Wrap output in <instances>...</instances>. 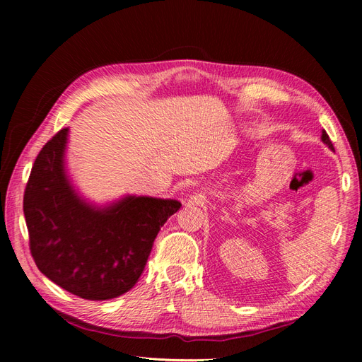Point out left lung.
Listing matches in <instances>:
<instances>
[{
  "mask_svg": "<svg viewBox=\"0 0 362 362\" xmlns=\"http://www.w3.org/2000/svg\"><path fill=\"white\" fill-rule=\"evenodd\" d=\"M322 141H323V144H325V145H327V146H329V148H331V149L334 151V146H332V141H331L329 136H327V134H326V131H325V129L322 131Z\"/></svg>",
  "mask_w": 362,
  "mask_h": 362,
  "instance_id": "obj_1",
  "label": "left lung"
}]
</instances>
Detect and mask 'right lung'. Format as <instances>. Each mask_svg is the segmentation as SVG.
I'll return each instance as SVG.
<instances>
[{
  "label": "right lung",
  "instance_id": "right-lung-1",
  "mask_svg": "<svg viewBox=\"0 0 362 362\" xmlns=\"http://www.w3.org/2000/svg\"><path fill=\"white\" fill-rule=\"evenodd\" d=\"M68 128L43 146L24 193L30 250L37 269L87 300L129 291L144 273L160 228L181 202L125 196L107 206L86 202L64 168Z\"/></svg>",
  "mask_w": 362,
  "mask_h": 362
}]
</instances>
